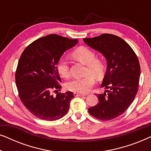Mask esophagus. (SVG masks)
<instances>
[{"label":"esophagus","mask_w":151,"mask_h":151,"mask_svg":"<svg viewBox=\"0 0 151 151\" xmlns=\"http://www.w3.org/2000/svg\"><path fill=\"white\" fill-rule=\"evenodd\" d=\"M73 96L75 97H78V96H86L85 94L83 93H73Z\"/></svg>","instance_id":"34e87169"}]
</instances>
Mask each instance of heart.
<instances>
[{"instance_id":"obj_1","label":"heart","mask_w":151,"mask_h":151,"mask_svg":"<svg viewBox=\"0 0 151 151\" xmlns=\"http://www.w3.org/2000/svg\"><path fill=\"white\" fill-rule=\"evenodd\" d=\"M73 58L86 65L85 74L83 78H73L65 84V88L71 91L84 93L88 92L96 83L93 76L100 78L104 72L102 63L96 59V55L93 51L86 47H80L72 53ZM56 71L61 77L67 78L70 76V67L69 62L64 57L58 60L55 65Z\"/></svg>"}]
</instances>
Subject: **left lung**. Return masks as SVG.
I'll list each match as a JSON object with an SVG mask.
<instances>
[{"mask_svg": "<svg viewBox=\"0 0 151 151\" xmlns=\"http://www.w3.org/2000/svg\"><path fill=\"white\" fill-rule=\"evenodd\" d=\"M83 40L107 61L101 85L106 92L97 95L98 104L90 107L88 113L100 120H111L124 113L135 98L140 76L139 60L130 45L115 35L104 34Z\"/></svg>", "mask_w": 151, "mask_h": 151, "instance_id": "8db88e82", "label": "left lung"}]
</instances>
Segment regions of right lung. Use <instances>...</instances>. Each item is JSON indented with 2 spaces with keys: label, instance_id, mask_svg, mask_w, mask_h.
Returning <instances> with one entry per match:
<instances>
[{
  "label": "right lung",
  "instance_id": "right-lung-1",
  "mask_svg": "<svg viewBox=\"0 0 151 151\" xmlns=\"http://www.w3.org/2000/svg\"><path fill=\"white\" fill-rule=\"evenodd\" d=\"M77 43V39L50 34L34 41L22 52L16 71V84L20 100L34 116L54 121L67 113L73 93H58L53 97L51 92L61 88L58 84L61 78L55 69L58 60Z\"/></svg>",
  "mask_w": 151,
  "mask_h": 151
}]
</instances>
